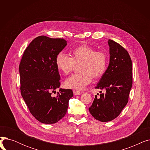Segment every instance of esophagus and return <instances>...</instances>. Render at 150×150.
Returning <instances> with one entry per match:
<instances>
[{
    "label": "esophagus",
    "mask_w": 150,
    "mask_h": 150,
    "mask_svg": "<svg viewBox=\"0 0 150 150\" xmlns=\"http://www.w3.org/2000/svg\"><path fill=\"white\" fill-rule=\"evenodd\" d=\"M73 92H74V93L75 96L81 95V94H82L83 93V92H80L79 91H76V90H74Z\"/></svg>",
    "instance_id": "34e87169"
}]
</instances>
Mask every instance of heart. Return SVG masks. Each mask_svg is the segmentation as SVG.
Masks as SVG:
<instances>
[{"instance_id":"obj_1","label":"heart","mask_w":150,"mask_h":150,"mask_svg":"<svg viewBox=\"0 0 150 150\" xmlns=\"http://www.w3.org/2000/svg\"><path fill=\"white\" fill-rule=\"evenodd\" d=\"M70 57L63 53H59L55 58L58 70L64 75L72 71L75 64L79 65L80 73L70 76L64 81L67 88L81 90L86 87L94 78H100L106 70L107 54L88 45H82L70 52Z\"/></svg>"}]
</instances>
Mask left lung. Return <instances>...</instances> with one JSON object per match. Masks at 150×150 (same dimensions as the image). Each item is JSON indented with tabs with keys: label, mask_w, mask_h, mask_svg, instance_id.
Listing matches in <instances>:
<instances>
[{
	"label": "left lung",
	"mask_w": 150,
	"mask_h": 150,
	"mask_svg": "<svg viewBox=\"0 0 150 150\" xmlns=\"http://www.w3.org/2000/svg\"><path fill=\"white\" fill-rule=\"evenodd\" d=\"M109 64L96 88L105 89L95 96L89 108L95 119L106 122L119 115L127 105L132 84V61L128 52L119 44L109 39Z\"/></svg>",
	"instance_id": "8db88e82"
}]
</instances>
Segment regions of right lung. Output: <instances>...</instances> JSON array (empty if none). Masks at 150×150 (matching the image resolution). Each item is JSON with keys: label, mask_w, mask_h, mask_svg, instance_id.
<instances>
[{"label": "right lung", "mask_w": 150, "mask_h": 150, "mask_svg": "<svg viewBox=\"0 0 150 150\" xmlns=\"http://www.w3.org/2000/svg\"><path fill=\"white\" fill-rule=\"evenodd\" d=\"M64 39L36 38L25 49L19 65L21 92L31 114L45 124L58 122L64 117L72 89L60 88V75L55 58L67 45Z\"/></svg>", "instance_id": "right-lung-1"}]
</instances>
